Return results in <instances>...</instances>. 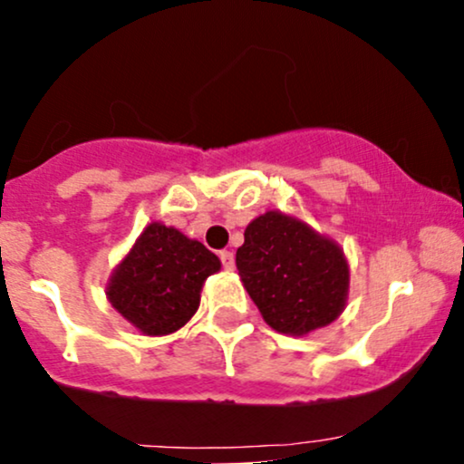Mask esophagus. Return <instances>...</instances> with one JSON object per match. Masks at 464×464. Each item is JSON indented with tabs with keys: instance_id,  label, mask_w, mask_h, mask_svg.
Segmentation results:
<instances>
[{
	"instance_id": "esophagus-1",
	"label": "esophagus",
	"mask_w": 464,
	"mask_h": 464,
	"mask_svg": "<svg viewBox=\"0 0 464 464\" xmlns=\"http://www.w3.org/2000/svg\"><path fill=\"white\" fill-rule=\"evenodd\" d=\"M220 262H222V268H225V270L236 268V257H233L231 250H220Z\"/></svg>"
}]
</instances>
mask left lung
Instances as JSON below:
<instances>
[{
  "mask_svg": "<svg viewBox=\"0 0 464 464\" xmlns=\"http://www.w3.org/2000/svg\"><path fill=\"white\" fill-rule=\"evenodd\" d=\"M236 264L250 299L276 332L310 334L344 310L349 266L343 250L295 218L279 211L255 218Z\"/></svg>",
  "mask_w": 464,
  "mask_h": 464,
  "instance_id": "obj_1",
  "label": "left lung"
}]
</instances>
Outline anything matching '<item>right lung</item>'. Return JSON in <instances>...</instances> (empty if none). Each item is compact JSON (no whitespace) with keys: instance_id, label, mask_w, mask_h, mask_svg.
<instances>
[{"instance_id":"1","label":"right lung","mask_w":464,"mask_h":464,"mask_svg":"<svg viewBox=\"0 0 464 464\" xmlns=\"http://www.w3.org/2000/svg\"><path fill=\"white\" fill-rule=\"evenodd\" d=\"M218 270L205 244L154 222L111 276L109 301L146 335L172 334L194 316L202 284Z\"/></svg>"}]
</instances>
